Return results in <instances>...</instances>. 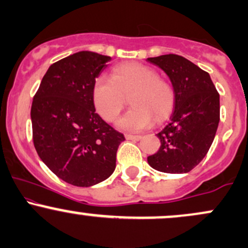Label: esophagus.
<instances>
[{
    "mask_svg": "<svg viewBox=\"0 0 248 248\" xmlns=\"http://www.w3.org/2000/svg\"><path fill=\"white\" fill-rule=\"evenodd\" d=\"M126 139L127 140L139 141V140H141V136L140 135H132V134H126Z\"/></svg>",
    "mask_w": 248,
    "mask_h": 248,
    "instance_id": "obj_1",
    "label": "esophagus"
}]
</instances>
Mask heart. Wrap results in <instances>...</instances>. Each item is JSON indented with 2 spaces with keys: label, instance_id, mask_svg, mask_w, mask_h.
<instances>
[{
  "label": "heart",
  "instance_id": "1",
  "mask_svg": "<svg viewBox=\"0 0 248 248\" xmlns=\"http://www.w3.org/2000/svg\"><path fill=\"white\" fill-rule=\"evenodd\" d=\"M134 106L118 126L127 130H142L153 126L155 119L164 121L175 106V90L171 82L158 77L153 67L140 62H122L113 67L110 79L99 77L93 82L92 100L104 120L114 121L130 95Z\"/></svg>",
  "mask_w": 248,
  "mask_h": 248
}]
</instances>
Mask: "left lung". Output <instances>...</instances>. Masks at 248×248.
<instances>
[{
    "label": "left lung",
    "mask_w": 248,
    "mask_h": 248,
    "mask_svg": "<svg viewBox=\"0 0 248 248\" xmlns=\"http://www.w3.org/2000/svg\"><path fill=\"white\" fill-rule=\"evenodd\" d=\"M148 62L167 73L176 95L170 122L157 134L160 149L148 156V163L162 172H189L205 157L215 139L219 93L209 73L184 57L169 53Z\"/></svg>",
    "instance_id": "obj_1"
}]
</instances>
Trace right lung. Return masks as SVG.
Returning a JSON list of instances; mask_svg holds the SVG:
<instances>
[{
	"label": "right lung",
	"instance_id": "1",
	"mask_svg": "<svg viewBox=\"0 0 248 248\" xmlns=\"http://www.w3.org/2000/svg\"><path fill=\"white\" fill-rule=\"evenodd\" d=\"M110 57L80 51L53 62L31 106L33 146L66 183L92 186L115 170L124 134L95 113L92 86Z\"/></svg>",
	"mask_w": 248,
	"mask_h": 248
}]
</instances>
